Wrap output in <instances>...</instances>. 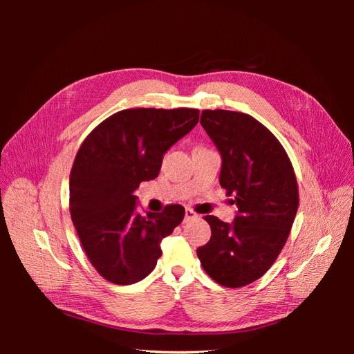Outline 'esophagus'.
I'll use <instances>...</instances> for the list:
<instances>
[{
	"label": "esophagus",
	"instance_id": "1",
	"mask_svg": "<svg viewBox=\"0 0 354 354\" xmlns=\"http://www.w3.org/2000/svg\"><path fill=\"white\" fill-rule=\"evenodd\" d=\"M196 217H198V214H196L194 209L186 208V212H185V220H186V221H190V220H194V218H196Z\"/></svg>",
	"mask_w": 354,
	"mask_h": 354
}]
</instances>
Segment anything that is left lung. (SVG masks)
Instances as JSON below:
<instances>
[{"instance_id": "8db88e82", "label": "left lung", "mask_w": 354, "mask_h": 354, "mask_svg": "<svg viewBox=\"0 0 354 354\" xmlns=\"http://www.w3.org/2000/svg\"><path fill=\"white\" fill-rule=\"evenodd\" d=\"M201 125L221 155L220 185L238 212L232 223L207 216L211 239L196 252L212 281L245 286L283 248L298 209L297 178L279 140L251 115L202 111Z\"/></svg>"}]
</instances>
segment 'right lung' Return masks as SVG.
Here are the masks:
<instances>
[{
  "label": "right lung",
  "mask_w": 354,
  "mask_h": 354,
  "mask_svg": "<svg viewBox=\"0 0 354 354\" xmlns=\"http://www.w3.org/2000/svg\"><path fill=\"white\" fill-rule=\"evenodd\" d=\"M198 109H125L95 127L75 156L71 217L93 267L106 281L131 285L151 273L160 242L183 221L185 208L138 212L134 192L158 177L168 149L194 130Z\"/></svg>",
  "instance_id": "1"
}]
</instances>
